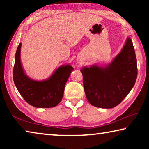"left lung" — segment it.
<instances>
[{
	"instance_id": "left-lung-1",
	"label": "left lung",
	"mask_w": 149,
	"mask_h": 149,
	"mask_svg": "<svg viewBox=\"0 0 149 149\" xmlns=\"http://www.w3.org/2000/svg\"><path fill=\"white\" fill-rule=\"evenodd\" d=\"M80 71L91 104L103 108L116 107L129 94L137 79V58L132 41L127 39L122 51L108 66L85 67Z\"/></svg>"
}]
</instances>
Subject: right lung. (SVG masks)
<instances>
[{
	"instance_id": "right-lung-1",
	"label": "right lung",
	"mask_w": 149,
	"mask_h": 149,
	"mask_svg": "<svg viewBox=\"0 0 149 149\" xmlns=\"http://www.w3.org/2000/svg\"><path fill=\"white\" fill-rule=\"evenodd\" d=\"M19 43L15 55L13 79L19 94L34 107L51 108L61 101L65 85L74 68L70 65L58 68L49 79L42 81L32 80L25 74L20 62Z\"/></svg>"
}]
</instances>
